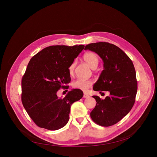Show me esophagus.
<instances>
[{
    "label": "esophagus",
    "mask_w": 157,
    "mask_h": 157,
    "mask_svg": "<svg viewBox=\"0 0 157 157\" xmlns=\"http://www.w3.org/2000/svg\"><path fill=\"white\" fill-rule=\"evenodd\" d=\"M88 97H90V96L88 95H87L86 93H84V95H83V98H88Z\"/></svg>",
    "instance_id": "34e87169"
}]
</instances>
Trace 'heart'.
<instances>
[{
  "instance_id": "b5f03b06",
  "label": "heart",
  "mask_w": 157,
  "mask_h": 157,
  "mask_svg": "<svg viewBox=\"0 0 157 157\" xmlns=\"http://www.w3.org/2000/svg\"><path fill=\"white\" fill-rule=\"evenodd\" d=\"M83 59L86 62V64L91 68L95 69L98 64V57L94 53V52H87L83 56ZM76 63L73 62L69 67V72L70 75H72L74 73V70L75 68ZM72 87L74 88L79 89L83 91H87L93 85V81L91 80H86L84 79L78 78L72 82Z\"/></svg>"
}]
</instances>
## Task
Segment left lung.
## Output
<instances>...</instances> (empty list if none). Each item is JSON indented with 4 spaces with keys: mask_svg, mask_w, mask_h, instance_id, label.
<instances>
[{
    "mask_svg": "<svg viewBox=\"0 0 157 157\" xmlns=\"http://www.w3.org/2000/svg\"><path fill=\"white\" fill-rule=\"evenodd\" d=\"M85 50L95 52L103 62L104 69L93 90L110 92L104 100L93 96L97 105L90 113L91 118L100 126H112L126 116L135 102L138 82L133 63L120 48L108 42L90 44Z\"/></svg>",
    "mask_w": 157,
    "mask_h": 157,
    "instance_id": "left-lung-1",
    "label": "left lung"
}]
</instances>
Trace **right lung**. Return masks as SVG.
Returning <instances> with one entry per match:
<instances>
[{"label": "right lung", "instance_id": "obj_1", "mask_svg": "<svg viewBox=\"0 0 157 157\" xmlns=\"http://www.w3.org/2000/svg\"><path fill=\"white\" fill-rule=\"evenodd\" d=\"M84 47L50 46L29 60L21 81V101L38 127L55 131L65 126L71 105L82 97L79 89L69 91L64 98H59L57 93L60 88H69V67Z\"/></svg>", "mask_w": 157, "mask_h": 157}]
</instances>
